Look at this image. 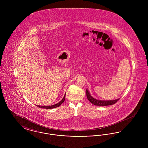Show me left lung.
<instances>
[{
  "instance_id": "8db88e82",
  "label": "left lung",
  "mask_w": 148,
  "mask_h": 148,
  "mask_svg": "<svg viewBox=\"0 0 148 148\" xmlns=\"http://www.w3.org/2000/svg\"><path fill=\"white\" fill-rule=\"evenodd\" d=\"M86 97L89 100L90 102H91L92 104L95 106H108L113 105L115 104L119 100V99H117L115 100H98L92 97V96L90 94V92L88 91V90L86 89Z\"/></svg>"
}]
</instances>
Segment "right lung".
<instances>
[{"instance_id": "right-lung-1", "label": "right lung", "mask_w": 148, "mask_h": 148, "mask_svg": "<svg viewBox=\"0 0 148 148\" xmlns=\"http://www.w3.org/2000/svg\"><path fill=\"white\" fill-rule=\"evenodd\" d=\"M65 95H64V97L63 98V99L60 101V102H59L58 103H57L56 104H54V105H53V106H38V105H36V106H37L38 108H44V109H53V108H56V107H58V106H60L63 103L64 101V100H65Z\"/></svg>"}]
</instances>
